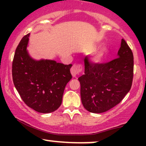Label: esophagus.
Returning <instances> with one entry per match:
<instances>
[{"label":"esophagus","instance_id":"34e87169","mask_svg":"<svg viewBox=\"0 0 146 146\" xmlns=\"http://www.w3.org/2000/svg\"><path fill=\"white\" fill-rule=\"evenodd\" d=\"M82 69V65H73V66L71 69V73L73 77H75V78L77 77V75L81 72Z\"/></svg>","mask_w":146,"mask_h":146}]
</instances>
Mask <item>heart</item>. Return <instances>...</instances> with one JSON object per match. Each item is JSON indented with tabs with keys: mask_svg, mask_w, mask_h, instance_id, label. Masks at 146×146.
I'll use <instances>...</instances> for the list:
<instances>
[{
	"mask_svg": "<svg viewBox=\"0 0 146 146\" xmlns=\"http://www.w3.org/2000/svg\"><path fill=\"white\" fill-rule=\"evenodd\" d=\"M97 46H93L91 48V51H94ZM108 48L106 47H100L98 48V49L93 53V56H92V60L95 63H100L104 60V59L106 57L107 54H108Z\"/></svg>",
	"mask_w": 146,
	"mask_h": 146,
	"instance_id": "b5f03b06",
	"label": "heart"
}]
</instances>
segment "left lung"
Here are the masks:
<instances>
[{
  "mask_svg": "<svg viewBox=\"0 0 146 146\" xmlns=\"http://www.w3.org/2000/svg\"><path fill=\"white\" fill-rule=\"evenodd\" d=\"M133 68V54L123 39L117 58L109 62L91 64L86 57L84 75L78 78L85 109L102 113L118 104L131 88Z\"/></svg>",
  "mask_w": 146,
  "mask_h": 146,
  "instance_id": "8db88e82",
  "label": "left lung"
}]
</instances>
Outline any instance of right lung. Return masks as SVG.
Here are the masks:
<instances>
[{
    "label": "right lung",
    "instance_id": "obj_1",
    "mask_svg": "<svg viewBox=\"0 0 146 146\" xmlns=\"http://www.w3.org/2000/svg\"><path fill=\"white\" fill-rule=\"evenodd\" d=\"M29 35L23 37L16 49L12 63L13 82L28 106L38 113H52L61 105L65 86L72 78V64L33 59L27 50Z\"/></svg>",
    "mask_w": 146,
    "mask_h": 146
}]
</instances>
